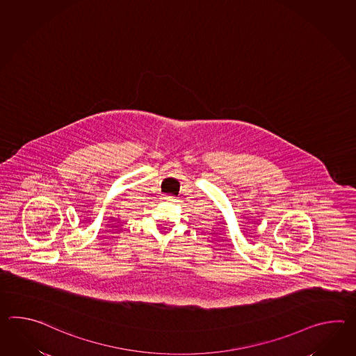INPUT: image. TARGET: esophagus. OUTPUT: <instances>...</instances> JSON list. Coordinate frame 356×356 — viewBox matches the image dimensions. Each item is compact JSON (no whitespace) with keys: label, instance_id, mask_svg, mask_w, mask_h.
I'll list each match as a JSON object with an SVG mask.
<instances>
[{"label":"esophagus","instance_id":"obj_1","mask_svg":"<svg viewBox=\"0 0 356 356\" xmlns=\"http://www.w3.org/2000/svg\"><path fill=\"white\" fill-rule=\"evenodd\" d=\"M162 199H163V200H166V202H172V200H174V197H171V195H163Z\"/></svg>","mask_w":356,"mask_h":356}]
</instances>
